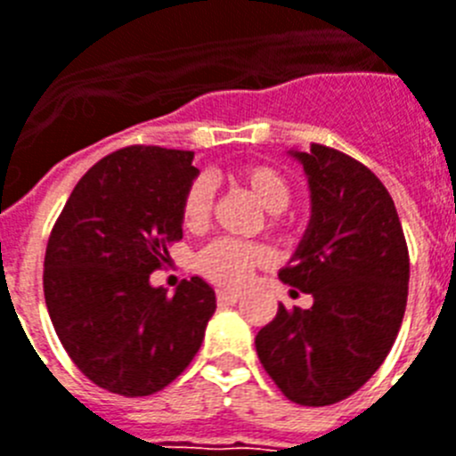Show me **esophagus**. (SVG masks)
<instances>
[{"mask_svg": "<svg viewBox=\"0 0 456 456\" xmlns=\"http://www.w3.org/2000/svg\"><path fill=\"white\" fill-rule=\"evenodd\" d=\"M239 297H241V294L234 289H217V304L220 305L236 304V301H239Z\"/></svg>", "mask_w": 456, "mask_h": 456, "instance_id": "esophagus-1", "label": "esophagus"}]
</instances>
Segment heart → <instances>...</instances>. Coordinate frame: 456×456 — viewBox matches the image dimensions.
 Returning a JSON list of instances; mask_svg holds the SVG:
<instances>
[{"label": "heart", "mask_w": 456, "mask_h": 456, "mask_svg": "<svg viewBox=\"0 0 456 456\" xmlns=\"http://www.w3.org/2000/svg\"><path fill=\"white\" fill-rule=\"evenodd\" d=\"M239 182L251 191V196L258 200L267 213H273V224L280 227L282 217L280 213L287 210L291 203V183L277 167L273 165H243L239 172ZM213 213V183L205 176H198L189 183V189L182 198V222L186 229H200L208 224ZM270 260L267 248L258 243L234 241V239H220L210 243L208 248L198 253V273L205 274L224 287H239L248 280L253 267L265 265Z\"/></svg>", "instance_id": "obj_1"}]
</instances>
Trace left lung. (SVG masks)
Returning <instances> with one entry per match:
<instances>
[{"mask_svg":"<svg viewBox=\"0 0 456 456\" xmlns=\"http://www.w3.org/2000/svg\"><path fill=\"white\" fill-rule=\"evenodd\" d=\"M291 155L308 176L313 215L280 280L313 305H280L256 352L284 397L328 406L363 387L390 354L409 297V248L395 200L366 165L321 143Z\"/></svg>","mask_w":456,"mask_h":456,"instance_id":"1","label":"left lung"}]
</instances>
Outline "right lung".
<instances>
[{
  "mask_svg": "<svg viewBox=\"0 0 456 456\" xmlns=\"http://www.w3.org/2000/svg\"><path fill=\"white\" fill-rule=\"evenodd\" d=\"M191 151L128 145L83 174L45 251V304L59 342L97 387L124 397L165 390L200 349L215 291L200 277L174 297L152 287L182 239Z\"/></svg>",
  "mask_w": 456,
  "mask_h": 456,
  "instance_id": "obj_1",
  "label": "right lung"
}]
</instances>
